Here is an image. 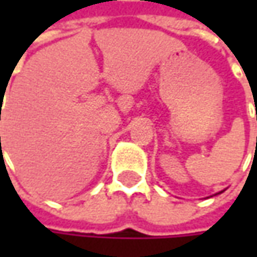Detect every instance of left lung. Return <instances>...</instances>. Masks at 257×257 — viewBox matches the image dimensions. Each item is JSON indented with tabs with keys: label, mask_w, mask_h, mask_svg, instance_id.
<instances>
[{
	"label": "left lung",
	"mask_w": 257,
	"mask_h": 257,
	"mask_svg": "<svg viewBox=\"0 0 257 257\" xmlns=\"http://www.w3.org/2000/svg\"><path fill=\"white\" fill-rule=\"evenodd\" d=\"M256 120H257V114H256Z\"/></svg>",
	"instance_id": "1"
}]
</instances>
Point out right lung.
Listing matches in <instances>:
<instances>
[{
    "mask_svg": "<svg viewBox=\"0 0 257 257\" xmlns=\"http://www.w3.org/2000/svg\"><path fill=\"white\" fill-rule=\"evenodd\" d=\"M0 140H1V137H0Z\"/></svg>",
    "mask_w": 257,
    "mask_h": 257,
    "instance_id": "right-lung-1",
    "label": "right lung"
}]
</instances>
